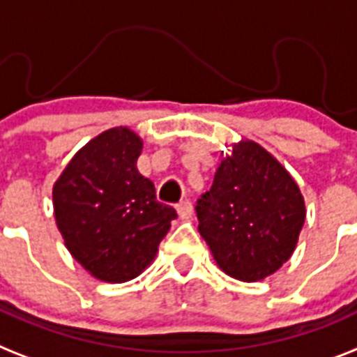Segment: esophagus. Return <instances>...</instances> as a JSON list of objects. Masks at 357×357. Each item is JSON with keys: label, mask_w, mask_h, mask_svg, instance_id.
I'll return each mask as SVG.
<instances>
[{"label": "esophagus", "mask_w": 357, "mask_h": 357, "mask_svg": "<svg viewBox=\"0 0 357 357\" xmlns=\"http://www.w3.org/2000/svg\"><path fill=\"white\" fill-rule=\"evenodd\" d=\"M176 211L181 215V219H191V215H193V204H191L190 200H182V202L176 204Z\"/></svg>", "instance_id": "esophagus-1"}]
</instances>
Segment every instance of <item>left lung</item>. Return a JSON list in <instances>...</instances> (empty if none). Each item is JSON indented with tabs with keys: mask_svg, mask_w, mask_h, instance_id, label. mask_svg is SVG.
I'll use <instances>...</instances> for the list:
<instances>
[{
	"mask_svg": "<svg viewBox=\"0 0 357 357\" xmlns=\"http://www.w3.org/2000/svg\"><path fill=\"white\" fill-rule=\"evenodd\" d=\"M199 231L215 261L238 281H259L287 263L305 222V200L288 172L250 140L220 162L197 200Z\"/></svg>",
	"mask_w": 357,
	"mask_h": 357,
	"instance_id": "8db88e82",
	"label": "left lung"
}]
</instances>
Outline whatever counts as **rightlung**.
I'll return each mask as SVG.
<instances>
[{
  "mask_svg": "<svg viewBox=\"0 0 357 357\" xmlns=\"http://www.w3.org/2000/svg\"><path fill=\"white\" fill-rule=\"evenodd\" d=\"M140 151L142 140L131 129H109L76 153L52 190L67 250L100 281L137 278L176 219L138 173Z\"/></svg>",
  "mask_w": 357,
  "mask_h": 357,
  "instance_id": "1",
  "label": "right lung"
}]
</instances>
